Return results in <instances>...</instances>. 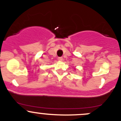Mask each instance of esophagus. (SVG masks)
<instances>
[{"mask_svg":"<svg viewBox=\"0 0 121 121\" xmlns=\"http://www.w3.org/2000/svg\"><path fill=\"white\" fill-rule=\"evenodd\" d=\"M58 60H60V61H63V58L62 57H59L58 58Z\"/></svg>","mask_w":121,"mask_h":121,"instance_id":"1","label":"esophagus"}]
</instances>
